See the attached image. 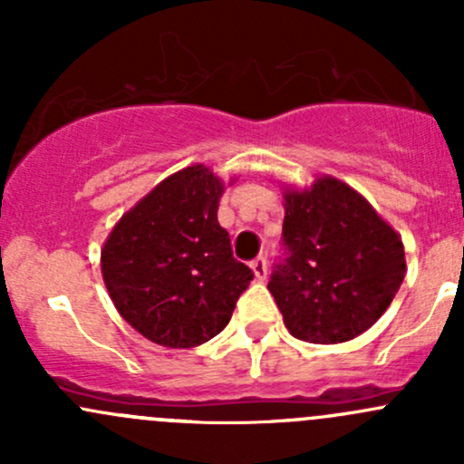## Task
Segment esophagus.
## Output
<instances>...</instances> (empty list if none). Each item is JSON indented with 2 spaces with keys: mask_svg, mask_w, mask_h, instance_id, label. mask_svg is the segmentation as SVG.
<instances>
[{
  "mask_svg": "<svg viewBox=\"0 0 464 464\" xmlns=\"http://www.w3.org/2000/svg\"><path fill=\"white\" fill-rule=\"evenodd\" d=\"M251 269H254L256 278L265 280L266 278V258L265 256H258L256 260H251Z\"/></svg>",
  "mask_w": 464,
  "mask_h": 464,
  "instance_id": "esophagus-1",
  "label": "esophagus"
}]
</instances>
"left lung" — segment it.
Instances as JSON below:
<instances>
[{
    "label": "left lung",
    "instance_id": "1",
    "mask_svg": "<svg viewBox=\"0 0 464 464\" xmlns=\"http://www.w3.org/2000/svg\"><path fill=\"white\" fill-rule=\"evenodd\" d=\"M269 278L285 325L307 343H343L375 323L406 274L400 236L350 186L323 177L285 195Z\"/></svg>",
    "mask_w": 464,
    "mask_h": 464
}]
</instances>
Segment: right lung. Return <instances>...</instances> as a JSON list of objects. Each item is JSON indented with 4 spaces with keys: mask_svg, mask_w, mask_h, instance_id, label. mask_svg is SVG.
Returning a JSON list of instances; mask_svg holds the SVG:
<instances>
[{
    "mask_svg": "<svg viewBox=\"0 0 464 464\" xmlns=\"http://www.w3.org/2000/svg\"><path fill=\"white\" fill-rule=\"evenodd\" d=\"M222 193L206 166L179 170L125 213L102 246L116 310L154 343L193 348L218 336L254 280L218 222Z\"/></svg>",
    "mask_w": 464,
    "mask_h": 464,
    "instance_id": "1",
    "label": "right lung"
}]
</instances>
